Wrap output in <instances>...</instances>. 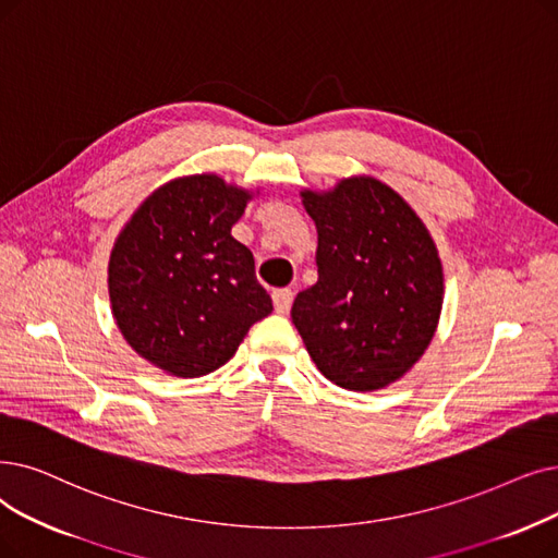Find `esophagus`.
<instances>
[{
    "mask_svg": "<svg viewBox=\"0 0 558 558\" xmlns=\"http://www.w3.org/2000/svg\"><path fill=\"white\" fill-rule=\"evenodd\" d=\"M292 301H294L292 289H278V292H274V307H276L278 314L289 312V307H292Z\"/></svg>",
    "mask_w": 558,
    "mask_h": 558,
    "instance_id": "34e87169",
    "label": "esophagus"
}]
</instances>
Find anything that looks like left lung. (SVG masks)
<instances>
[{"label": "left lung", "mask_w": 558, "mask_h": 558, "mask_svg": "<svg viewBox=\"0 0 558 558\" xmlns=\"http://www.w3.org/2000/svg\"><path fill=\"white\" fill-rule=\"evenodd\" d=\"M317 223L319 280L299 292L292 322L317 369L369 392L422 357L442 310V264L420 216L374 178L303 191Z\"/></svg>", "instance_id": "obj_1"}]
</instances>
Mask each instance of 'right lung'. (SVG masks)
Wrapping results in <instances>:
<instances>
[{"label": "right lung", "mask_w": 558, "mask_h": 558, "mask_svg": "<svg viewBox=\"0 0 558 558\" xmlns=\"http://www.w3.org/2000/svg\"><path fill=\"white\" fill-rule=\"evenodd\" d=\"M248 198L216 175L180 178L120 232L109 259L111 310L128 344L155 367L205 376L271 314L253 253L230 234Z\"/></svg>", "instance_id": "1"}]
</instances>
